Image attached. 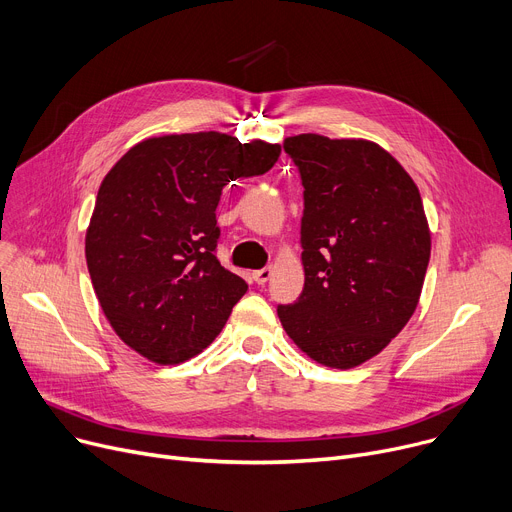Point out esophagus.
Instances as JSON below:
<instances>
[{"mask_svg":"<svg viewBox=\"0 0 512 512\" xmlns=\"http://www.w3.org/2000/svg\"><path fill=\"white\" fill-rule=\"evenodd\" d=\"M270 278H272V267H263V270H255L253 272V280L257 284H265Z\"/></svg>","mask_w":512,"mask_h":512,"instance_id":"obj_1","label":"esophagus"}]
</instances>
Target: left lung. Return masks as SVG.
Instances as JSON below:
<instances>
[{
    "instance_id": "obj_1",
    "label": "left lung",
    "mask_w": 512,
    "mask_h": 512,
    "mask_svg": "<svg viewBox=\"0 0 512 512\" xmlns=\"http://www.w3.org/2000/svg\"><path fill=\"white\" fill-rule=\"evenodd\" d=\"M284 151L303 184L305 286L278 317L317 363L361 365L419 303L432 251L419 188L371 141L299 134Z\"/></svg>"
}]
</instances>
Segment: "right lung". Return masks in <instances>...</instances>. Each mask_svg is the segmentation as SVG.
Wrapping results in <instances>:
<instances>
[{
  "mask_svg": "<svg viewBox=\"0 0 512 512\" xmlns=\"http://www.w3.org/2000/svg\"><path fill=\"white\" fill-rule=\"evenodd\" d=\"M280 145L220 132L134 145L103 178L85 255L99 305L139 355L174 365L201 353L247 292L218 261L215 207L236 178L259 176Z\"/></svg>",
  "mask_w": 512,
  "mask_h": 512,
  "instance_id": "1",
  "label": "right lung"
}]
</instances>
